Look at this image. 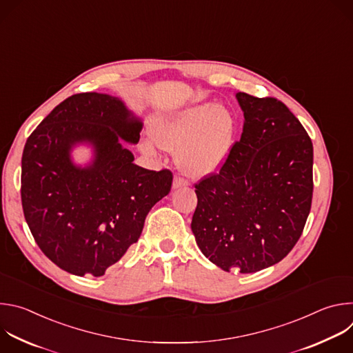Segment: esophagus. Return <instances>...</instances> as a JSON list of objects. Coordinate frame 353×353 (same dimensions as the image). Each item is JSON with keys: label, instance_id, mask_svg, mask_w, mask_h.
<instances>
[{"label": "esophagus", "instance_id": "1", "mask_svg": "<svg viewBox=\"0 0 353 353\" xmlns=\"http://www.w3.org/2000/svg\"><path fill=\"white\" fill-rule=\"evenodd\" d=\"M187 184H188V181L185 179H183L181 176H174V179H173V188H180V187H184Z\"/></svg>", "mask_w": 353, "mask_h": 353}]
</instances>
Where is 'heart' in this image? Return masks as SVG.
Here are the masks:
<instances>
[{"label":"heart","mask_w":353,"mask_h":353,"mask_svg":"<svg viewBox=\"0 0 353 353\" xmlns=\"http://www.w3.org/2000/svg\"><path fill=\"white\" fill-rule=\"evenodd\" d=\"M236 134L233 114L221 105H196L150 127L154 141L141 142L142 152L157 155L158 146L177 152L180 169L191 177L215 173L228 159Z\"/></svg>","instance_id":"obj_1"}]
</instances>
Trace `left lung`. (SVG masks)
Wrapping results in <instances>:
<instances>
[{
  "mask_svg": "<svg viewBox=\"0 0 353 353\" xmlns=\"http://www.w3.org/2000/svg\"><path fill=\"white\" fill-rule=\"evenodd\" d=\"M244 113L218 173L195 184L191 230L203 254L225 271L257 272L285 259L305 229L313 198V143L275 97L236 94Z\"/></svg>",
  "mask_w": 353,
  "mask_h": 353,
  "instance_id": "obj_1",
  "label": "left lung"
}]
</instances>
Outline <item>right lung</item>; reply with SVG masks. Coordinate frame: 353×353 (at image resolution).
Returning a JSON list of instances; mask_svg holds the SVG:
<instances>
[{
	"mask_svg": "<svg viewBox=\"0 0 353 353\" xmlns=\"http://www.w3.org/2000/svg\"><path fill=\"white\" fill-rule=\"evenodd\" d=\"M141 130L121 100L89 92L67 97L29 135L22 154L23 215L44 256L61 270L105 275L138 241L150 208L170 192L169 169L134 165L120 143H137ZM78 141L95 148V161L85 170L69 159Z\"/></svg>",
	"mask_w": 353,
	"mask_h": 353,
	"instance_id": "1",
	"label": "right lung"
}]
</instances>
